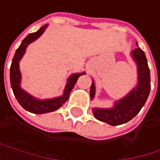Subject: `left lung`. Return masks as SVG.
Here are the masks:
<instances>
[{"instance_id": "obj_1", "label": "left lung", "mask_w": 160, "mask_h": 160, "mask_svg": "<svg viewBox=\"0 0 160 160\" xmlns=\"http://www.w3.org/2000/svg\"><path fill=\"white\" fill-rule=\"evenodd\" d=\"M132 55L138 65V84L126 97L118 101L113 108L100 109L94 108L93 115L99 121L110 125H120L132 120L144 106L151 89L150 70L144 52L137 48L132 52ZM94 83L90 87V98L94 97Z\"/></svg>"}]
</instances>
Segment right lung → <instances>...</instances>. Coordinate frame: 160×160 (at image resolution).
I'll return each instance as SVG.
<instances>
[{"label":"right lung","mask_w":160,"mask_h":160,"mask_svg":"<svg viewBox=\"0 0 160 160\" xmlns=\"http://www.w3.org/2000/svg\"><path fill=\"white\" fill-rule=\"evenodd\" d=\"M46 27L47 25L42 26L38 32L29 34L22 40V44L19 45V47L17 49L15 52V55L12 60V64H11V68H10V82H11V87H12L15 97L17 98L19 105L24 109L35 114H43V113L52 112V111L58 109L69 99L70 93L72 89L73 88L74 85L76 84L79 76L84 74V73L72 74L69 78L63 96L57 97L54 99L39 101V100L33 98L32 96H30L28 93H26L24 90L22 89L21 86H19V84H21V72H19V70H18V61L21 60V58L24 54L27 45L33 42L34 40H36L38 38H39L45 31Z\"/></svg>","instance_id":"1"}]
</instances>
